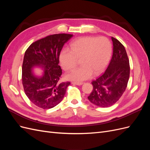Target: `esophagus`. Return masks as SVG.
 Segmentation results:
<instances>
[{
	"mask_svg": "<svg viewBox=\"0 0 150 150\" xmlns=\"http://www.w3.org/2000/svg\"><path fill=\"white\" fill-rule=\"evenodd\" d=\"M72 84H75V85H78V86H81L83 84V83H82V82H72Z\"/></svg>",
	"mask_w": 150,
	"mask_h": 150,
	"instance_id": "obj_1",
	"label": "esophagus"
}]
</instances>
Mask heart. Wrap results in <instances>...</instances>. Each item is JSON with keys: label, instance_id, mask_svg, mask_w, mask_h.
I'll return each mask as SVG.
<instances>
[{"label": "heart", "instance_id": "heart-1", "mask_svg": "<svg viewBox=\"0 0 150 150\" xmlns=\"http://www.w3.org/2000/svg\"><path fill=\"white\" fill-rule=\"evenodd\" d=\"M112 46L106 37L86 36L71 42L69 50L61 52L59 61L63 69L72 70L80 59L81 66L66 76L69 80L81 81L97 76L104 69L110 61Z\"/></svg>", "mask_w": 150, "mask_h": 150}]
</instances>
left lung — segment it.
Segmentation results:
<instances>
[{"label":"left lung","mask_w":150,"mask_h":150,"mask_svg":"<svg viewBox=\"0 0 150 150\" xmlns=\"http://www.w3.org/2000/svg\"><path fill=\"white\" fill-rule=\"evenodd\" d=\"M113 52L106 70L92 81L93 89L88 97L89 101L99 107L115 104L125 91L130 72L126 49L118 40L111 37Z\"/></svg>","instance_id":"8db88e82"}]
</instances>
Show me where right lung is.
Returning a JSON list of instances; mask_svg holds the SVG:
<instances>
[{
    "label": "right lung",
    "instance_id": "obj_1",
    "mask_svg": "<svg viewBox=\"0 0 150 150\" xmlns=\"http://www.w3.org/2000/svg\"><path fill=\"white\" fill-rule=\"evenodd\" d=\"M72 37L68 34L50 35L33 42L26 50L22 67V85L26 96L36 106L52 108L64 98L71 83L59 82V55L63 46ZM37 66L44 69L40 77L33 74L32 69Z\"/></svg>",
    "mask_w": 150,
    "mask_h": 150
}]
</instances>
